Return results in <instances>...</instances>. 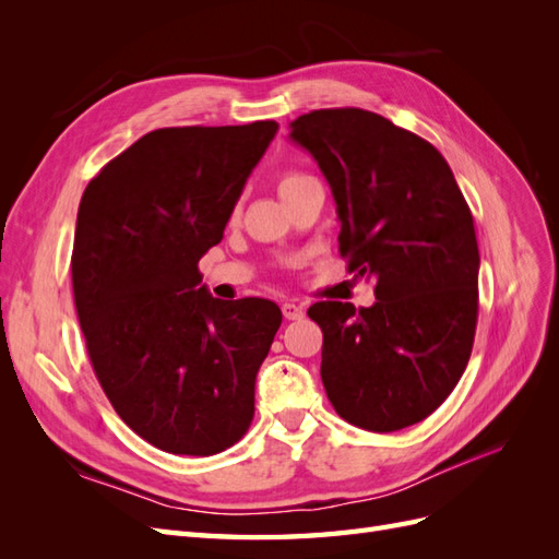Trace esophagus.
I'll return each instance as SVG.
<instances>
[{
  "label": "esophagus",
  "mask_w": 559,
  "mask_h": 559,
  "mask_svg": "<svg viewBox=\"0 0 559 559\" xmlns=\"http://www.w3.org/2000/svg\"><path fill=\"white\" fill-rule=\"evenodd\" d=\"M282 314H284L286 319L296 321V319H302V317H306V310H302L300 306H296L294 300H286V302H282Z\"/></svg>",
  "instance_id": "obj_1"
}]
</instances>
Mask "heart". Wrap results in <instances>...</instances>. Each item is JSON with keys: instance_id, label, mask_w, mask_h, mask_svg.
I'll use <instances>...</instances> for the list:
<instances>
[{"instance_id": "obj_1", "label": "heart", "mask_w": 559, "mask_h": 559, "mask_svg": "<svg viewBox=\"0 0 559 559\" xmlns=\"http://www.w3.org/2000/svg\"><path fill=\"white\" fill-rule=\"evenodd\" d=\"M306 177H308V175H300V173H284V175L280 177V191L289 189V186L298 183L300 179H306Z\"/></svg>"}]
</instances>
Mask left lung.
Here are the masks:
<instances>
[{
    "label": "left lung",
    "mask_w": 559,
    "mask_h": 559,
    "mask_svg": "<svg viewBox=\"0 0 559 559\" xmlns=\"http://www.w3.org/2000/svg\"><path fill=\"white\" fill-rule=\"evenodd\" d=\"M289 138L324 173L349 273L376 280V306L321 300V382L335 413L368 431L417 425L460 382L478 321L476 228L438 148L384 116L317 109Z\"/></svg>",
    "instance_id": "left-lung-1"
}]
</instances>
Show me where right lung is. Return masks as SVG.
I'll return each mask as SVG.
<instances>
[{
	"mask_svg": "<svg viewBox=\"0 0 559 559\" xmlns=\"http://www.w3.org/2000/svg\"><path fill=\"white\" fill-rule=\"evenodd\" d=\"M277 128H160L83 191L72 286L88 357L118 417L163 452L210 456L251 425L282 312L212 298L198 261L222 242Z\"/></svg>",
	"mask_w": 559,
	"mask_h": 559,
	"instance_id": "obj_1",
	"label": "right lung"
}]
</instances>
